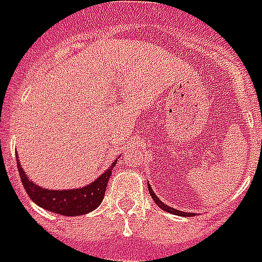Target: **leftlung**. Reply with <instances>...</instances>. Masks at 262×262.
<instances>
[{"mask_svg":"<svg viewBox=\"0 0 262 262\" xmlns=\"http://www.w3.org/2000/svg\"><path fill=\"white\" fill-rule=\"evenodd\" d=\"M148 189H149V194H151V198L154 200H155V203H157L162 210L168 211V213H173V214H176V216H190V213H185V211H181V210H176V209H173V207H169L168 205H165V203H162V200L158 199V196L155 193H154V190H152V187L149 186V183H148Z\"/></svg>","mask_w":262,"mask_h":262,"instance_id":"obj_1","label":"left lung"}]
</instances>
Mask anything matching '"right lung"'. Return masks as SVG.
I'll list each match as a JSON object with an SVG mask.
<instances>
[{
	"mask_svg": "<svg viewBox=\"0 0 262 262\" xmlns=\"http://www.w3.org/2000/svg\"><path fill=\"white\" fill-rule=\"evenodd\" d=\"M116 164L117 161H114L110 168L98 176L93 183L84 187H79V189H72V190H51V189L38 186L36 183L29 181V178L24 172L19 162H18V172H19L22 185L25 187L28 196L36 205L52 213L72 217L86 214L100 206V203L104 199L107 182L110 179L111 170L116 166Z\"/></svg>",
	"mask_w": 262,
	"mask_h": 262,
	"instance_id": "add662e5",
	"label": "right lung"
}]
</instances>
